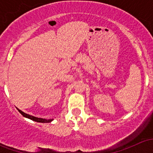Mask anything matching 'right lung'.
Segmentation results:
<instances>
[{
    "label": "right lung",
    "mask_w": 153,
    "mask_h": 153,
    "mask_svg": "<svg viewBox=\"0 0 153 153\" xmlns=\"http://www.w3.org/2000/svg\"><path fill=\"white\" fill-rule=\"evenodd\" d=\"M18 109V108H17ZM18 112H20V113L21 114V115H23L24 117H25V118H29V119L32 120V121H36V122H39V123H49L51 122V121H53V118H52V119H45V118H37V117H35V116H32V115H29V114H27L25 113V112H22V111L21 110V109H18Z\"/></svg>",
    "instance_id": "1"
}]
</instances>
